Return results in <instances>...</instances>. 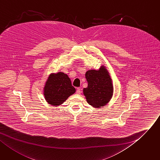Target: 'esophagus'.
I'll use <instances>...</instances> for the list:
<instances>
[{"instance_id":"obj_1","label":"esophagus","mask_w":160,"mask_h":160,"mask_svg":"<svg viewBox=\"0 0 160 160\" xmlns=\"http://www.w3.org/2000/svg\"><path fill=\"white\" fill-rule=\"evenodd\" d=\"M80 93H81V89L80 88H77V94H80Z\"/></svg>"}]
</instances>
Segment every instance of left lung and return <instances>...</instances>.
I'll use <instances>...</instances> for the list:
<instances>
[{
  "mask_svg": "<svg viewBox=\"0 0 160 160\" xmlns=\"http://www.w3.org/2000/svg\"><path fill=\"white\" fill-rule=\"evenodd\" d=\"M88 86L83 92L87 102L96 108L107 105L112 97L114 88L112 79L106 67L102 66L98 70L91 69L86 72Z\"/></svg>",
  "mask_w": 160,
  "mask_h": 160,
  "instance_id": "8db88e82",
  "label": "left lung"
}]
</instances>
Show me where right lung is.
I'll use <instances>...</instances> for the list:
<instances>
[{"mask_svg":"<svg viewBox=\"0 0 160 160\" xmlns=\"http://www.w3.org/2000/svg\"><path fill=\"white\" fill-rule=\"evenodd\" d=\"M75 92L76 89L71 85V79L63 72L49 74L43 88L46 101L55 107L62 105Z\"/></svg>","mask_w":160,"mask_h":160,"instance_id":"right-lung-1","label":"right lung"}]
</instances>
